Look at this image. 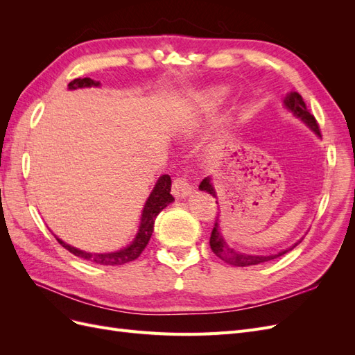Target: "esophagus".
<instances>
[{
    "mask_svg": "<svg viewBox=\"0 0 355 355\" xmlns=\"http://www.w3.org/2000/svg\"><path fill=\"white\" fill-rule=\"evenodd\" d=\"M191 192H192V187L188 184L187 179L178 178L173 180V185H171V194H173L178 200L187 198Z\"/></svg>",
    "mask_w": 355,
    "mask_h": 355,
    "instance_id": "34e87169",
    "label": "esophagus"
}]
</instances>
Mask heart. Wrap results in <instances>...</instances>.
Here are the masks:
<instances>
[{"label": "heart", "instance_id": "b5f03b06", "mask_svg": "<svg viewBox=\"0 0 355 355\" xmlns=\"http://www.w3.org/2000/svg\"><path fill=\"white\" fill-rule=\"evenodd\" d=\"M225 96V89H222V87H218V89H213V92L210 93V98H211V101L213 102H218V101H220L222 98Z\"/></svg>", "mask_w": 355, "mask_h": 355}]
</instances>
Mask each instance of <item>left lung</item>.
I'll return each instance as SVG.
<instances>
[{
    "instance_id": "1",
    "label": "left lung",
    "mask_w": 355,
    "mask_h": 355,
    "mask_svg": "<svg viewBox=\"0 0 355 355\" xmlns=\"http://www.w3.org/2000/svg\"><path fill=\"white\" fill-rule=\"evenodd\" d=\"M283 103L286 106V110H288L295 116H297L299 120H302L311 128V130H313L317 136L321 137L320 128H318V124L315 121V118H314V115H311L309 111L306 110V105H305V102L302 99V96H300L296 92H290V93L286 94ZM200 189L204 191V192H209V194H211L213 197H216V191H214V187L211 184V179L210 178H204L202 179V182L200 184ZM302 240L304 239H300L293 245H290L288 249L282 250V252H278V253H271V254H249V253H243V252H239V250L232 249V247L227 243V240L223 239V235H222L220 228H219V218H218L216 222H214V227H213V231H211V235H210V247H211V250H213L214 254H216L218 257H220L222 261H225V262L230 263V265H234V266H250V265H257V263H263V262H268V261L277 259V257H280V256L286 254L287 252L293 250L295 247Z\"/></svg>"
}]
</instances>
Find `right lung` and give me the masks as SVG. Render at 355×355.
I'll return each mask as SVG.
<instances>
[{
    "label": "right lung",
    "mask_w": 355,
    "mask_h": 355,
    "mask_svg": "<svg viewBox=\"0 0 355 355\" xmlns=\"http://www.w3.org/2000/svg\"><path fill=\"white\" fill-rule=\"evenodd\" d=\"M101 83L94 81L92 78H77L68 84L69 90L75 89H84V87H99ZM171 191V179L168 175L159 176L157 184L153 189L151 194H149L144 210H142V216H141V223H139V230L136 232V237L133 241L128 244L127 247L121 250L111 252V253H90V252H84L77 249V247L69 245L65 241H62L60 239L56 240L62 244V247H65L67 250H69L72 254L81 257L84 261H89L93 263H99V265H123L127 262H132L137 259L144 249L146 247L149 239H151L153 231H154V222L155 218L158 216V213L166 209L170 202H173L175 198L170 194Z\"/></svg>",
    "instance_id": "obj_1"
}]
</instances>
